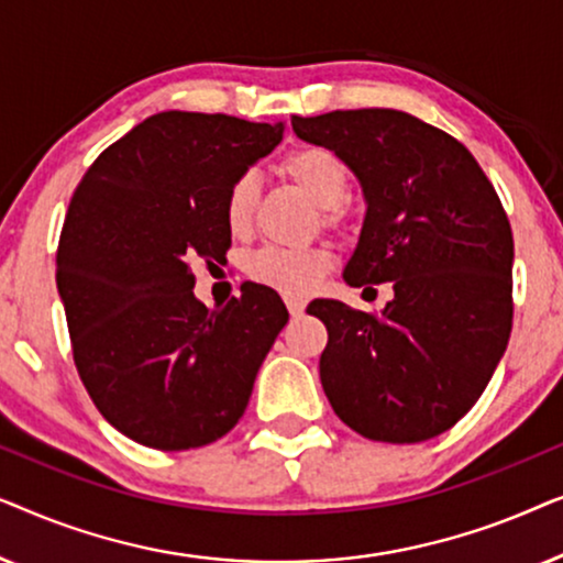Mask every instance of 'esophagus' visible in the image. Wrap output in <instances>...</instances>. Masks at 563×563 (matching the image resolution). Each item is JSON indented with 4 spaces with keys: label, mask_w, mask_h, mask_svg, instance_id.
<instances>
[{
    "label": "esophagus",
    "mask_w": 563,
    "mask_h": 563,
    "mask_svg": "<svg viewBox=\"0 0 563 563\" xmlns=\"http://www.w3.org/2000/svg\"><path fill=\"white\" fill-rule=\"evenodd\" d=\"M284 302H287V310H289L291 318H299V314H302L305 307H307L305 299H299V297H284Z\"/></svg>",
    "instance_id": "34e87169"
}]
</instances>
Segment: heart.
<instances>
[{"instance_id":"obj_1","label":"heart","mask_w":563,"mask_h":563,"mask_svg":"<svg viewBox=\"0 0 563 563\" xmlns=\"http://www.w3.org/2000/svg\"><path fill=\"white\" fill-rule=\"evenodd\" d=\"M282 172L320 207L328 225H341L345 220L343 199L351 187V172L335 151L325 145H302L282 158ZM258 199L261 181L253 172L241 174L230 184L225 195V222L233 233H249L256 218ZM330 266H333V253L320 245H312V249L264 245L251 253L245 264L253 282L299 297L318 287Z\"/></svg>"}]
</instances>
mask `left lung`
Listing matches in <instances>:
<instances>
[{
	"label": "left lung",
	"instance_id": "8db88e82",
	"mask_svg": "<svg viewBox=\"0 0 563 563\" xmlns=\"http://www.w3.org/2000/svg\"><path fill=\"white\" fill-rule=\"evenodd\" d=\"M307 143L358 176L366 218L343 279L391 282L382 312L335 299L307 310L328 328L322 389L358 435L420 443L472 410L512 330V230L464 143L399 110L291 118Z\"/></svg>",
	"mask_w": 563,
	"mask_h": 563
}]
</instances>
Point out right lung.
Here are the masks:
<instances>
[{"mask_svg":"<svg viewBox=\"0 0 563 563\" xmlns=\"http://www.w3.org/2000/svg\"><path fill=\"white\" fill-rule=\"evenodd\" d=\"M282 125L158 112L99 153L56 251L74 364L102 418L135 443L187 451L243 418L289 312L243 284L220 310L195 297L197 258H225V195Z\"/></svg>","mask_w":563,"mask_h":563,"instance_id":"right-lung-1","label":"right lung"}]
</instances>
